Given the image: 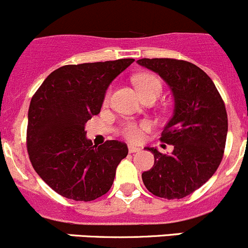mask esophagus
I'll list each match as a JSON object with an SVG mask.
<instances>
[{
  "mask_svg": "<svg viewBox=\"0 0 248 248\" xmlns=\"http://www.w3.org/2000/svg\"><path fill=\"white\" fill-rule=\"evenodd\" d=\"M141 148L140 147H136V146H133V145H129V153H135V152H139Z\"/></svg>",
  "mask_w": 248,
  "mask_h": 248,
  "instance_id": "34e87169",
  "label": "esophagus"
}]
</instances>
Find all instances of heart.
<instances>
[{"label":"heart","mask_w":248,"mask_h":248,"mask_svg":"<svg viewBox=\"0 0 248 248\" xmlns=\"http://www.w3.org/2000/svg\"><path fill=\"white\" fill-rule=\"evenodd\" d=\"M135 84L142 97L150 95H155L157 97H159L162 90H163V85H162L161 80L158 79L157 77H155V75H139L135 79ZM109 98L110 90H108V93H106L105 103L109 102ZM150 128L151 125L148 122H128L122 126L120 134L125 139H128V140L138 142V141L142 140L143 134L147 130H150Z\"/></svg>","instance_id":"obj_1"}]
</instances>
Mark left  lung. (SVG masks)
<instances>
[{
  "label": "left lung",
  "instance_id": "1",
  "mask_svg": "<svg viewBox=\"0 0 248 248\" xmlns=\"http://www.w3.org/2000/svg\"><path fill=\"white\" fill-rule=\"evenodd\" d=\"M138 63L157 73L171 89L174 113L161 141L173 145L170 155L147 147L155 155L142 173L155 196L179 200L212 178L223 159L228 134L225 105L211 78L197 65L173 58H142Z\"/></svg>",
  "mask_w": 248,
  "mask_h": 248
}]
</instances>
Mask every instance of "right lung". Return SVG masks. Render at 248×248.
Listing matches in <instances>:
<instances>
[{
	"instance_id": "1",
	"label": "right lung",
	"mask_w": 248,
	"mask_h": 248,
	"mask_svg": "<svg viewBox=\"0 0 248 248\" xmlns=\"http://www.w3.org/2000/svg\"><path fill=\"white\" fill-rule=\"evenodd\" d=\"M133 62L123 58L63 65L32 96L27 130L30 162L61 196L87 202L109 191L128 146L117 140L93 146L85 124L100 113L110 82Z\"/></svg>"
}]
</instances>
